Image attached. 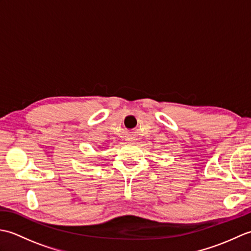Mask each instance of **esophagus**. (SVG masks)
Returning <instances> with one entry per match:
<instances>
[{
	"mask_svg": "<svg viewBox=\"0 0 251 251\" xmlns=\"http://www.w3.org/2000/svg\"><path fill=\"white\" fill-rule=\"evenodd\" d=\"M127 140H128V141H131V142H132V141H134L135 139H134V138H128V139H127Z\"/></svg>",
	"mask_w": 251,
	"mask_h": 251,
	"instance_id": "obj_1",
	"label": "esophagus"
}]
</instances>
